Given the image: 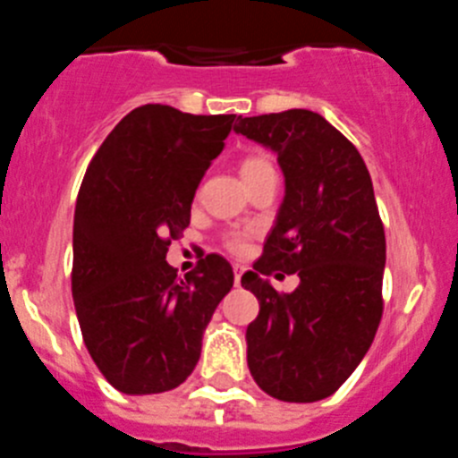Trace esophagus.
Returning <instances> with one entry per match:
<instances>
[{
  "label": "esophagus",
  "instance_id": "obj_1",
  "mask_svg": "<svg viewBox=\"0 0 458 458\" xmlns=\"http://www.w3.org/2000/svg\"><path fill=\"white\" fill-rule=\"evenodd\" d=\"M241 277H242V266H233V282H236V286H241Z\"/></svg>",
  "mask_w": 458,
  "mask_h": 458
}]
</instances>
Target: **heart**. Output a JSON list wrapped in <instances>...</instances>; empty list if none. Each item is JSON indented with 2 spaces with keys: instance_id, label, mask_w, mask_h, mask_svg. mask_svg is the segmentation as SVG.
I'll return each instance as SVG.
<instances>
[{
  "instance_id": "1",
  "label": "heart",
  "mask_w": 458,
  "mask_h": 458,
  "mask_svg": "<svg viewBox=\"0 0 458 458\" xmlns=\"http://www.w3.org/2000/svg\"><path fill=\"white\" fill-rule=\"evenodd\" d=\"M273 167V165L268 163V157L264 156H248V157H242V163H241V174L245 176V174H254V172H261V169H268ZM226 250L233 254H242L245 252V238L238 236V233H232V236L226 238L225 241Z\"/></svg>"
}]
</instances>
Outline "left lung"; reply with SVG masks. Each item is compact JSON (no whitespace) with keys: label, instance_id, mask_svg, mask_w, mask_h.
I'll use <instances>...</instances> for the list:
<instances>
[{"label":"left lung","instance_id":"left-lung-1","mask_svg":"<svg viewBox=\"0 0 458 458\" xmlns=\"http://www.w3.org/2000/svg\"><path fill=\"white\" fill-rule=\"evenodd\" d=\"M233 131L273 148L286 179L264 254L241 279L259 301L248 326L250 374L279 402H318L353 374L383 317L386 232L369 169L310 109L238 116ZM277 269L299 273L293 294L267 284Z\"/></svg>","mask_w":458,"mask_h":458}]
</instances>
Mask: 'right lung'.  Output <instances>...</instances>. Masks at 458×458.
Here are the masks:
<instances>
[{"label": "right lung", "mask_w": 458, "mask_h": 458, "mask_svg": "<svg viewBox=\"0 0 458 458\" xmlns=\"http://www.w3.org/2000/svg\"><path fill=\"white\" fill-rule=\"evenodd\" d=\"M233 119L141 105L116 123L84 174L72 225V301L89 355L125 394L179 387L233 286L220 254L199 259L185 277L165 261Z\"/></svg>", "instance_id": "add662e5"}]
</instances>
